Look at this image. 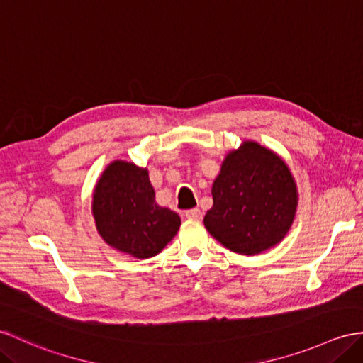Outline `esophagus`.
<instances>
[{
    "label": "esophagus",
    "instance_id": "1",
    "mask_svg": "<svg viewBox=\"0 0 363 363\" xmlns=\"http://www.w3.org/2000/svg\"><path fill=\"white\" fill-rule=\"evenodd\" d=\"M184 216L187 218V220H196L198 221L202 218V212L199 208H190V210H185Z\"/></svg>",
    "mask_w": 363,
    "mask_h": 363
}]
</instances>
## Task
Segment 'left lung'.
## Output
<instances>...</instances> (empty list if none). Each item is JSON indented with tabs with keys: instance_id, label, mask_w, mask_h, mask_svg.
I'll list each match as a JSON object with an SVG mask.
<instances>
[{
	"instance_id": "8db88e82",
	"label": "left lung",
	"mask_w": 363,
	"mask_h": 363,
	"mask_svg": "<svg viewBox=\"0 0 363 363\" xmlns=\"http://www.w3.org/2000/svg\"><path fill=\"white\" fill-rule=\"evenodd\" d=\"M212 196L206 229L241 255L259 254L280 242L297 207V189L288 165L255 142H246L225 157Z\"/></svg>"
}]
</instances>
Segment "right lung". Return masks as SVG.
Instances as JSON below:
<instances>
[{
    "instance_id": "right-lung-1",
    "label": "right lung",
    "mask_w": 363,
    "mask_h": 363,
    "mask_svg": "<svg viewBox=\"0 0 363 363\" xmlns=\"http://www.w3.org/2000/svg\"><path fill=\"white\" fill-rule=\"evenodd\" d=\"M92 213L102 238L136 258L157 255L179 230V215L159 207L145 168L116 161L100 178Z\"/></svg>"
}]
</instances>
